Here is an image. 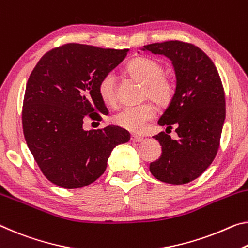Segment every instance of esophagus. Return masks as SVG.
I'll return each mask as SVG.
<instances>
[{"mask_svg":"<svg viewBox=\"0 0 248 248\" xmlns=\"http://www.w3.org/2000/svg\"><path fill=\"white\" fill-rule=\"evenodd\" d=\"M142 140H143L142 137L137 136V135H131V141H133V142H141Z\"/></svg>","mask_w":248,"mask_h":248,"instance_id":"34e87169","label":"esophagus"}]
</instances>
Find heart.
I'll list each match as a JSON object with an SVG mask.
<instances>
[{
	"label": "heart",
	"instance_id": "heart-1",
	"mask_svg": "<svg viewBox=\"0 0 248 248\" xmlns=\"http://www.w3.org/2000/svg\"><path fill=\"white\" fill-rule=\"evenodd\" d=\"M127 72L136 79L143 82V97L150 98L156 105L168 106L175 95V84L170 76L164 74V66L160 61L149 56L132 60ZM98 95L106 105L116 103V75L105 74L97 86ZM155 108L151 103L137 106H125L112 117L113 124L131 132L143 131L155 118Z\"/></svg>",
	"mask_w": 248,
	"mask_h": 248
}]
</instances>
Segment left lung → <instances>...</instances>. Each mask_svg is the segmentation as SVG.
Segmentation results:
<instances>
[{
  "label": "left lung",
  "instance_id": "left-lung-1",
  "mask_svg": "<svg viewBox=\"0 0 248 248\" xmlns=\"http://www.w3.org/2000/svg\"><path fill=\"white\" fill-rule=\"evenodd\" d=\"M143 49L170 58L176 75L174 98L158 124L167 132L174 125L179 138L172 140L164 131L153 137L162 155L150 172L162 182L186 184L198 179L218 151L226 113L221 77L211 58L191 43L168 41Z\"/></svg>",
  "mask_w": 248,
  "mask_h": 248
}]
</instances>
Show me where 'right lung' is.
Segmentation results:
<instances>
[{
	"instance_id": "obj_1",
	"label": "right lung",
	"mask_w": 248,
	"mask_h": 248,
	"mask_svg": "<svg viewBox=\"0 0 248 248\" xmlns=\"http://www.w3.org/2000/svg\"><path fill=\"white\" fill-rule=\"evenodd\" d=\"M129 49L68 43L47 52L26 84L22 109L27 147L47 179L64 188L88 186L104 173L112 149L130 133L117 125L85 131V118L108 109L97 86Z\"/></svg>"
}]
</instances>
